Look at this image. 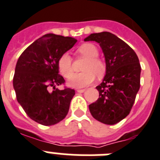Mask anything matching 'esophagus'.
Returning a JSON list of instances; mask_svg holds the SVG:
<instances>
[{
  "label": "esophagus",
  "instance_id": "34e87169",
  "mask_svg": "<svg viewBox=\"0 0 160 160\" xmlns=\"http://www.w3.org/2000/svg\"><path fill=\"white\" fill-rule=\"evenodd\" d=\"M77 92H80V93H83L84 91H85V89H77Z\"/></svg>",
  "mask_w": 160,
  "mask_h": 160
}]
</instances>
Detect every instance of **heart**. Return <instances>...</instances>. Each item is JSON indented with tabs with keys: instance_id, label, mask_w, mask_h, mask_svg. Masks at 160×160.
<instances>
[{
	"instance_id": "heart-1",
	"label": "heart",
	"mask_w": 160,
	"mask_h": 160,
	"mask_svg": "<svg viewBox=\"0 0 160 160\" xmlns=\"http://www.w3.org/2000/svg\"><path fill=\"white\" fill-rule=\"evenodd\" d=\"M77 55L86 58L82 70L84 72L76 73L71 76L72 73V58L68 53H64L60 56L58 60L59 72L63 77L68 78V84L72 88H80L88 86L92 83L96 77H101L105 72L106 66L100 59L98 58L99 51L97 48L92 44L86 43L80 45L77 49Z\"/></svg>"
}]
</instances>
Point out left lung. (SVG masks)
Wrapping results in <instances>:
<instances>
[{"label":"left lung","mask_w":160,"mask_h":160,"mask_svg":"<svg viewBox=\"0 0 160 160\" xmlns=\"http://www.w3.org/2000/svg\"><path fill=\"white\" fill-rule=\"evenodd\" d=\"M99 43L104 54L106 75L96 87L99 98L89 105L96 120L113 125L130 113L140 87L141 67L136 53L121 39L108 32L92 33L84 41Z\"/></svg>","instance_id":"obj_1"}]
</instances>
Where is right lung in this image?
Here are the masks:
<instances>
[{
    "label": "right lung",
    "mask_w": 160,
    "mask_h": 160,
    "mask_svg": "<svg viewBox=\"0 0 160 160\" xmlns=\"http://www.w3.org/2000/svg\"><path fill=\"white\" fill-rule=\"evenodd\" d=\"M77 41L72 37L46 34L30 44L17 60L13 77L17 100L37 123L54 125L67 116L75 90L56 88L65 83L59 74L58 60Z\"/></svg>",
    "instance_id": "obj_1"
}]
</instances>
